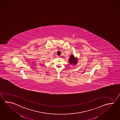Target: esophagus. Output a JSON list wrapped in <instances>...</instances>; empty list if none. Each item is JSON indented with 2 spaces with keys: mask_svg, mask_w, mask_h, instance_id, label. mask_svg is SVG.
<instances>
[{
  "mask_svg": "<svg viewBox=\"0 0 120 120\" xmlns=\"http://www.w3.org/2000/svg\"><path fill=\"white\" fill-rule=\"evenodd\" d=\"M57 57H59V56H57Z\"/></svg>",
  "mask_w": 120,
  "mask_h": 120,
  "instance_id": "esophagus-1",
  "label": "esophagus"
}]
</instances>
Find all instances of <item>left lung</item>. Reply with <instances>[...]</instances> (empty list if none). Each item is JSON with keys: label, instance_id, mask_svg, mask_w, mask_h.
Returning a JSON list of instances; mask_svg holds the SVG:
<instances>
[{"label": "left lung", "instance_id": "obj_1", "mask_svg": "<svg viewBox=\"0 0 120 120\" xmlns=\"http://www.w3.org/2000/svg\"><path fill=\"white\" fill-rule=\"evenodd\" d=\"M79 59L77 58V57H75L73 55L71 54L70 55V58L69 59V64L71 65H76L78 63Z\"/></svg>", "mask_w": 120, "mask_h": 120}]
</instances>
